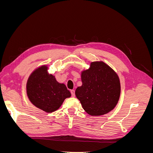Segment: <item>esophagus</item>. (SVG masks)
Returning a JSON list of instances; mask_svg holds the SVG:
<instances>
[{
	"instance_id": "34e87169",
	"label": "esophagus",
	"mask_w": 153,
	"mask_h": 153,
	"mask_svg": "<svg viewBox=\"0 0 153 153\" xmlns=\"http://www.w3.org/2000/svg\"><path fill=\"white\" fill-rule=\"evenodd\" d=\"M71 96H72V97H75V91H74V90H71Z\"/></svg>"
}]
</instances>
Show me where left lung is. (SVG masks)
<instances>
[{"label": "left lung", "instance_id": "8db88e82", "mask_svg": "<svg viewBox=\"0 0 153 153\" xmlns=\"http://www.w3.org/2000/svg\"><path fill=\"white\" fill-rule=\"evenodd\" d=\"M82 85L75 95L83 108L92 116L112 111L117 105L121 94V84L117 73L102 61L92 62L90 68L82 71Z\"/></svg>", "mask_w": 153, "mask_h": 153}]
</instances>
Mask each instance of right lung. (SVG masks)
I'll return each mask as SVG.
<instances>
[{"label": "right lung", "instance_id": "right-lung-1", "mask_svg": "<svg viewBox=\"0 0 153 153\" xmlns=\"http://www.w3.org/2000/svg\"><path fill=\"white\" fill-rule=\"evenodd\" d=\"M26 87L30 102L48 113L59 109L64 100L71 96L65 85L60 84L53 75L48 73V67L45 65L31 73Z\"/></svg>", "mask_w": 153, "mask_h": 153}]
</instances>
